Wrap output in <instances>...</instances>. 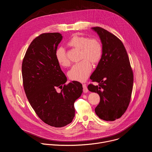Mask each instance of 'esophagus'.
Here are the masks:
<instances>
[{
    "label": "esophagus",
    "instance_id": "obj_1",
    "mask_svg": "<svg viewBox=\"0 0 152 152\" xmlns=\"http://www.w3.org/2000/svg\"><path fill=\"white\" fill-rule=\"evenodd\" d=\"M82 86H83V93H88V90L87 87H86V85L85 83H83V84H82Z\"/></svg>",
    "mask_w": 152,
    "mask_h": 152
}]
</instances>
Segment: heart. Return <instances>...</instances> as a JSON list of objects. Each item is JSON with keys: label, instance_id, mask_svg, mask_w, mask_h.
<instances>
[{"label": "heart", "instance_id": "heart-1", "mask_svg": "<svg viewBox=\"0 0 152 152\" xmlns=\"http://www.w3.org/2000/svg\"><path fill=\"white\" fill-rule=\"evenodd\" d=\"M67 44L70 47L80 50V59L82 60L72 67L68 73L69 77L72 80L84 82L91 72V62L96 64L102 58L103 53L102 43L96 38H89L87 37L74 35ZM55 57L61 66L67 67L70 65V62L63 48L57 49Z\"/></svg>", "mask_w": 152, "mask_h": 152}]
</instances>
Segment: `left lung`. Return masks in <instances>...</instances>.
Masks as SVG:
<instances>
[{"label":"left lung","mask_w":152,"mask_h":152,"mask_svg":"<svg viewBox=\"0 0 152 152\" xmlns=\"http://www.w3.org/2000/svg\"><path fill=\"white\" fill-rule=\"evenodd\" d=\"M102 43L100 61L90 79L99 85L90 83L89 91L99 94L100 100L95 108L96 115L105 121H114L126 112L131 99L133 71L122 41L115 35L100 28L94 27Z\"/></svg>","instance_id":"obj_1"}]
</instances>
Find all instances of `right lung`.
Listing matches in <instances>:
<instances>
[{
	"label": "right lung",
	"mask_w": 152,
	"mask_h": 152,
	"mask_svg": "<svg viewBox=\"0 0 152 152\" xmlns=\"http://www.w3.org/2000/svg\"><path fill=\"white\" fill-rule=\"evenodd\" d=\"M62 37L58 32L44 33L31 43L22 62L23 84L28 101L45 123L61 127L70 123L75 115L74 103L82 93L77 81L68 84L55 52ZM59 88L61 91L58 93Z\"/></svg>",
	"instance_id": "add662e5"
}]
</instances>
